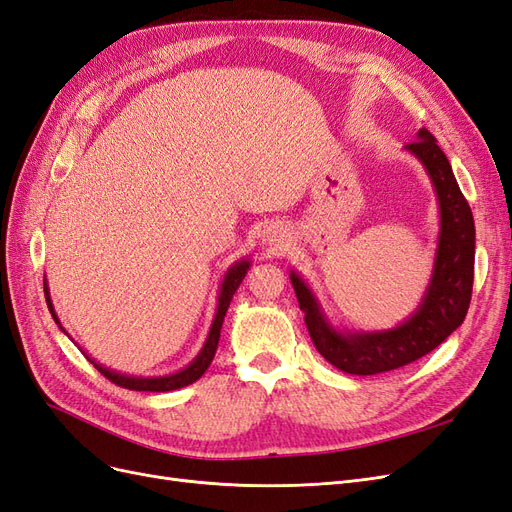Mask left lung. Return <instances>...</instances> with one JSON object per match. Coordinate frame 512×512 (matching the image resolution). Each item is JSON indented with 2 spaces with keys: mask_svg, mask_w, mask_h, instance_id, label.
<instances>
[{
  "mask_svg": "<svg viewBox=\"0 0 512 512\" xmlns=\"http://www.w3.org/2000/svg\"><path fill=\"white\" fill-rule=\"evenodd\" d=\"M406 149L421 160L433 183L440 205V235L433 273L425 297L416 312L389 331L342 333L331 327L322 314L314 292L303 277L290 273L299 307L316 350L337 369L354 376H374L393 371L421 359L444 339L468 314L474 282V218L463 198L453 168L429 130H418V138Z\"/></svg>",
  "mask_w": 512,
  "mask_h": 512,
  "instance_id": "8db88e82",
  "label": "left lung"
}]
</instances>
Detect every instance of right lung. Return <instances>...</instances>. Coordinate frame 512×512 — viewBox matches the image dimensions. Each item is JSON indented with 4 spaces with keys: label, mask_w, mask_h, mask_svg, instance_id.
<instances>
[{
    "label": "right lung",
    "mask_w": 512,
    "mask_h": 512,
    "mask_svg": "<svg viewBox=\"0 0 512 512\" xmlns=\"http://www.w3.org/2000/svg\"><path fill=\"white\" fill-rule=\"evenodd\" d=\"M247 269H250V260H239L237 265H232L226 275H224V282H222V288H220V297H218V312H215V318H213V324H211V331L207 335V342L203 346V350L198 352L196 359L188 365L183 367L181 371H175V374H168V376H156V378H141V376H128V374H119V371H111L108 367L96 363L94 359H87L96 365V369L100 371V374L104 378H108L111 382H115L117 386H123V389H130V391H151V393H166V391H175V389H181V386H188L192 382H196L200 376L205 374L207 367L211 365L213 356H215V350H218V342H220V331H222V322H224V316L228 312V305L232 301V294L237 292L239 284L243 282V277L247 273ZM44 297H46V305H49V312L51 316L55 318V322L59 324V329L64 331V327H61V322L55 314L53 309V303H51V297H49V286L44 284ZM66 333V331H64Z\"/></svg>",
    "instance_id": "add662e5"
}]
</instances>
